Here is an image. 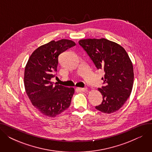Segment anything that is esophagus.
Segmentation results:
<instances>
[{
	"instance_id": "esophagus-1",
	"label": "esophagus",
	"mask_w": 152,
	"mask_h": 152,
	"mask_svg": "<svg viewBox=\"0 0 152 152\" xmlns=\"http://www.w3.org/2000/svg\"><path fill=\"white\" fill-rule=\"evenodd\" d=\"M87 87H84V88H80V87H78L77 90H79V91H81V92H86L87 91Z\"/></svg>"
}]
</instances>
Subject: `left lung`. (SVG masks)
Wrapping results in <instances>:
<instances>
[{
	"mask_svg": "<svg viewBox=\"0 0 152 152\" xmlns=\"http://www.w3.org/2000/svg\"><path fill=\"white\" fill-rule=\"evenodd\" d=\"M98 69L105 73L103 84L98 90L103 96L100 105L95 107L105 113L120 109L130 96L134 82L132 63L124 48L106 39H87L79 41Z\"/></svg>",
	"mask_w": 152,
	"mask_h": 152,
	"instance_id": "8db88e82",
	"label": "left lung"
}]
</instances>
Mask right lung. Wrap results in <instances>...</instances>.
<instances>
[{
    "label": "right lung",
    "instance_id": "add662e5",
    "mask_svg": "<svg viewBox=\"0 0 152 152\" xmlns=\"http://www.w3.org/2000/svg\"><path fill=\"white\" fill-rule=\"evenodd\" d=\"M75 45L68 39L52 41L38 47L28 61L24 76L25 91L32 105L45 116L55 117L71 104L74 88L54 85L50 81L56 77L59 55Z\"/></svg>",
    "mask_w": 152,
    "mask_h": 152
}]
</instances>
